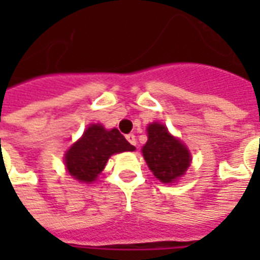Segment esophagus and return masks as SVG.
<instances>
[{"mask_svg":"<svg viewBox=\"0 0 260 260\" xmlns=\"http://www.w3.org/2000/svg\"><path fill=\"white\" fill-rule=\"evenodd\" d=\"M126 139H128V142H129L132 146H136V138L134 134H129V135H126Z\"/></svg>","mask_w":260,"mask_h":260,"instance_id":"obj_1","label":"esophagus"}]
</instances>
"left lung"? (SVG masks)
<instances>
[{"instance_id":"8db88e82","label":"left lung","mask_w":260,"mask_h":260,"mask_svg":"<svg viewBox=\"0 0 260 260\" xmlns=\"http://www.w3.org/2000/svg\"><path fill=\"white\" fill-rule=\"evenodd\" d=\"M142 153L154 177L166 184L181 177L191 163L188 149L157 122L149 125L147 142Z\"/></svg>"}]
</instances>
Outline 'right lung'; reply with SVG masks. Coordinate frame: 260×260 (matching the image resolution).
Returning <instances> with one entry per match:
<instances>
[{
    "instance_id": "1",
    "label": "right lung",
    "mask_w": 260,
    "mask_h": 260,
    "mask_svg": "<svg viewBox=\"0 0 260 260\" xmlns=\"http://www.w3.org/2000/svg\"><path fill=\"white\" fill-rule=\"evenodd\" d=\"M135 147L118 129L107 131L102 125H90L83 136L65 154L68 173L75 180L91 182L104 169L111 154L132 152Z\"/></svg>"
}]
</instances>
